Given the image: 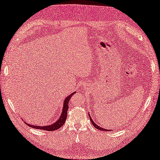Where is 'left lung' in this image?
Masks as SVG:
<instances>
[{"mask_svg":"<svg viewBox=\"0 0 160 160\" xmlns=\"http://www.w3.org/2000/svg\"><path fill=\"white\" fill-rule=\"evenodd\" d=\"M89 116L90 120H91V124H92L94 126V127H95V128H97V129H99V130H100V131H110V130H108V129L104 128H102V127H99V126H98V125H97L96 123H95V122L93 121L92 118H91V117L90 116V114H89Z\"/></svg>","mask_w":160,"mask_h":160,"instance_id":"obj_1","label":"left lung"}]
</instances>
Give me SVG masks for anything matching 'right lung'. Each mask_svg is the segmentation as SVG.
Masks as SVG:
<instances>
[{
    "label": "right lung",
    "instance_id": "obj_1",
    "mask_svg": "<svg viewBox=\"0 0 160 160\" xmlns=\"http://www.w3.org/2000/svg\"><path fill=\"white\" fill-rule=\"evenodd\" d=\"M76 91H74L73 93L70 94L69 96H68L65 100L63 102V106H62V113L60 114V116L59 119L55 123H53L52 124H49L48 126H36V125H32L26 123L28 126H29L30 127L33 128H38V129H41V130H45V131H55L57 130V129L60 128L61 127H62V125L64 124V122L66 121V119L67 117V111L68 108H69V106H68V104L69 102V100L71 99V98L72 97L73 94L76 93Z\"/></svg>",
    "mask_w": 160,
    "mask_h": 160
}]
</instances>
